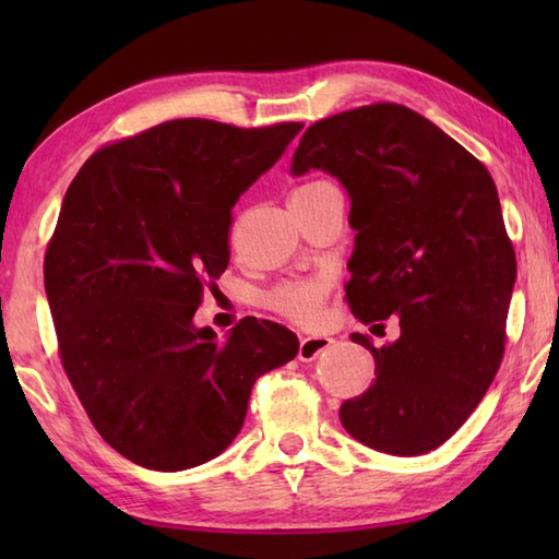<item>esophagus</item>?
<instances>
[{
  "instance_id": "obj_1",
  "label": "esophagus",
  "mask_w": 559,
  "mask_h": 559,
  "mask_svg": "<svg viewBox=\"0 0 559 559\" xmlns=\"http://www.w3.org/2000/svg\"><path fill=\"white\" fill-rule=\"evenodd\" d=\"M331 343H334V338H329V336H302L298 358L302 362H312L317 355H322L331 346Z\"/></svg>"
}]
</instances>
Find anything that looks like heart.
Listing matches in <instances>:
<instances>
[{
	"instance_id": "b5f03b06",
	"label": "heart",
	"mask_w": 559,
	"mask_h": 559,
	"mask_svg": "<svg viewBox=\"0 0 559 559\" xmlns=\"http://www.w3.org/2000/svg\"><path fill=\"white\" fill-rule=\"evenodd\" d=\"M322 180L307 182L302 187L295 189V192H305V189L317 187ZM326 278H305V281H286L281 286L273 288L269 293V305L271 310H276L278 314L293 319V322H314L322 312V305L326 298Z\"/></svg>"
}]
</instances>
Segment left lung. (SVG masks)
Returning a JSON list of instances; mask_svg holds the SVG:
<instances>
[{
    "instance_id": "1",
    "label": "left lung",
    "mask_w": 559,
    "mask_h": 559,
    "mask_svg": "<svg viewBox=\"0 0 559 559\" xmlns=\"http://www.w3.org/2000/svg\"><path fill=\"white\" fill-rule=\"evenodd\" d=\"M324 170L350 197L346 300L362 324L399 317L374 348V382L343 401L365 447L418 456L468 420L500 370L516 254L488 168L406 105L374 103L314 122L293 175Z\"/></svg>"
}]
</instances>
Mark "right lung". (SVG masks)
I'll return each mask as SVG.
<instances>
[{"label":"right lung","instance_id":"right-lung-1","mask_svg":"<svg viewBox=\"0 0 559 559\" xmlns=\"http://www.w3.org/2000/svg\"><path fill=\"white\" fill-rule=\"evenodd\" d=\"M302 129L170 120L83 163L45 252L62 367L93 427L151 471L218 456L240 432L261 374L298 336L245 317L223 341L197 329L228 269L233 206Z\"/></svg>","mask_w":559,"mask_h":559}]
</instances>
